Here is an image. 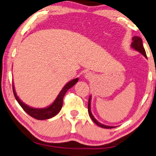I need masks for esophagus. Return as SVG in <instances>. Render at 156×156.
Returning a JSON list of instances; mask_svg holds the SVG:
<instances>
[{"label": "esophagus", "mask_w": 156, "mask_h": 156, "mask_svg": "<svg viewBox=\"0 0 156 156\" xmlns=\"http://www.w3.org/2000/svg\"><path fill=\"white\" fill-rule=\"evenodd\" d=\"M85 77H86V79H88V80H91V78H93V75L90 73H86V74H85Z\"/></svg>", "instance_id": "obj_1"}]
</instances>
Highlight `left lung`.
I'll return each mask as SVG.
<instances>
[{
	"mask_svg": "<svg viewBox=\"0 0 156 156\" xmlns=\"http://www.w3.org/2000/svg\"><path fill=\"white\" fill-rule=\"evenodd\" d=\"M131 47L133 48L134 49L140 52V53L142 54L143 56H144L146 58H147V54H146L145 49L144 48L143 44H142V40L141 39V37H138V36H134L133 37V42L131 44ZM90 100H91V96L90 95L89 99H88V114L91 119L93 121V122L98 125V126L101 127V128H107V129H110V128H115V126H105L104 124L100 123V122H98L96 119L94 118V116H93V114L91 113V111H90Z\"/></svg>",
	"mask_w": 156,
	"mask_h": 156,
	"instance_id": "left-lung-1",
	"label": "left lung"
}]
</instances>
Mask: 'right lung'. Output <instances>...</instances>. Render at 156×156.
I'll list each match as a JSON object with an SVG mask.
<instances>
[{"label": "right lung", "instance_id": "1", "mask_svg": "<svg viewBox=\"0 0 156 156\" xmlns=\"http://www.w3.org/2000/svg\"><path fill=\"white\" fill-rule=\"evenodd\" d=\"M78 81L79 79L76 78L75 80H73L69 81L68 83H67L63 88V89L61 90V92L59 93V94L56 98V100H54V102L51 105H49V107H45V108H33V107L28 106L27 105H26L25 103L21 101L17 96L15 90H14V83L12 84V89L16 101L18 102L20 106L22 107V109L24 110L26 113L35 119L45 120L51 119L52 117L55 116L61 111L62 106H63V100L65 94L68 91V90L70 89L71 87H73Z\"/></svg>", "mask_w": 156, "mask_h": 156}]
</instances>
